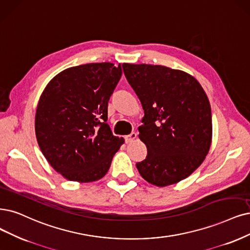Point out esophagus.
I'll use <instances>...</instances> for the list:
<instances>
[{"instance_id":"obj_1","label":"esophagus","mask_w":250,"mask_h":250,"mask_svg":"<svg viewBox=\"0 0 250 250\" xmlns=\"http://www.w3.org/2000/svg\"><path fill=\"white\" fill-rule=\"evenodd\" d=\"M136 138H137V133H136V132H133V133H131L130 135L125 136V142H126V143H131V142H133V141L136 139Z\"/></svg>"}]
</instances>
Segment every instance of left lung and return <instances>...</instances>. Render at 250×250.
I'll use <instances>...</instances> for the list:
<instances>
[{"label":"left lung","instance_id":"8db88e82","mask_svg":"<svg viewBox=\"0 0 250 250\" xmlns=\"http://www.w3.org/2000/svg\"><path fill=\"white\" fill-rule=\"evenodd\" d=\"M144 109L139 138L147 156L137 163L141 176L164 188L188 177L206 159L212 142L211 107L199 81L159 64L123 63Z\"/></svg>","mask_w":250,"mask_h":250}]
</instances>
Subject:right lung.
Returning <instances> with one entry per match:
<instances>
[{
  "instance_id": "obj_1",
  "label": "right lung",
  "mask_w": 250,
  "mask_h": 250,
  "mask_svg": "<svg viewBox=\"0 0 250 250\" xmlns=\"http://www.w3.org/2000/svg\"><path fill=\"white\" fill-rule=\"evenodd\" d=\"M122 74L120 63L80 64L62 71L44 88L36 110V138L45 159L66 179L103 178L125 143L106 123L108 101Z\"/></svg>"
}]
</instances>
